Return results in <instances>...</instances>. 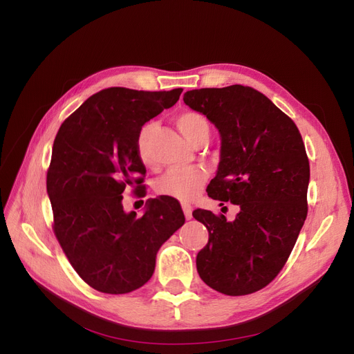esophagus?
Listing matches in <instances>:
<instances>
[{
  "label": "esophagus",
  "mask_w": 354,
  "mask_h": 354,
  "mask_svg": "<svg viewBox=\"0 0 354 354\" xmlns=\"http://www.w3.org/2000/svg\"><path fill=\"white\" fill-rule=\"evenodd\" d=\"M181 207H183L185 217H186L187 220H190V218H192V211H194V208H192V207L189 205V203H183V205H181Z\"/></svg>",
  "instance_id": "esophagus-1"
}]
</instances>
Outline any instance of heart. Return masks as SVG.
Segmentation results:
<instances>
[{"label": "heart", "instance_id": "b5f03b06", "mask_svg": "<svg viewBox=\"0 0 354 354\" xmlns=\"http://www.w3.org/2000/svg\"><path fill=\"white\" fill-rule=\"evenodd\" d=\"M178 130L186 137V140L192 145H196L201 140H207L209 136V122L205 115L199 112L187 111L180 113L176 118ZM155 130V122H146L138 130L136 138V152L138 159L147 167L152 164L151 156V138ZM207 180L205 171L198 167L192 168H173L168 169L160 177H158L153 183V189L158 195L173 198L177 201H190L194 199L198 192L202 189Z\"/></svg>", "mask_w": 354, "mask_h": 354}]
</instances>
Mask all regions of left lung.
Returning a JSON list of instances; mask_svg holds the SVG:
<instances>
[{"instance_id":"obj_1","label":"left lung","mask_w":354,"mask_h":354,"mask_svg":"<svg viewBox=\"0 0 354 354\" xmlns=\"http://www.w3.org/2000/svg\"><path fill=\"white\" fill-rule=\"evenodd\" d=\"M183 100L221 136L208 196L241 208L234 221L194 211L209 233L196 257L198 273L221 294L257 292L283 269L307 217L310 165L301 134L263 93L245 85L192 90Z\"/></svg>"}]
</instances>
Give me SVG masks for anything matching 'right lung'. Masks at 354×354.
<instances>
[{
    "label": "right lung",
    "mask_w": 354,
    "mask_h": 354,
    "mask_svg": "<svg viewBox=\"0 0 354 354\" xmlns=\"http://www.w3.org/2000/svg\"><path fill=\"white\" fill-rule=\"evenodd\" d=\"M181 91L104 88L59 128L47 171L53 230L75 272L95 291L127 294L143 286L160 245L185 224L171 198L149 201L142 217L122 207L127 189L143 194L138 130L176 104Z\"/></svg>",
    "instance_id": "right-lung-1"
}]
</instances>
